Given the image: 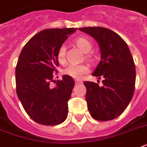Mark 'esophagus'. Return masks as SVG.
I'll list each match as a JSON object with an SVG mask.
<instances>
[{
  "label": "esophagus",
  "instance_id": "1",
  "mask_svg": "<svg viewBox=\"0 0 147 147\" xmlns=\"http://www.w3.org/2000/svg\"><path fill=\"white\" fill-rule=\"evenodd\" d=\"M76 84H82V81H80V80H76Z\"/></svg>",
  "mask_w": 147,
  "mask_h": 147
}]
</instances>
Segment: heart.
<instances>
[{
	"mask_svg": "<svg viewBox=\"0 0 147 147\" xmlns=\"http://www.w3.org/2000/svg\"><path fill=\"white\" fill-rule=\"evenodd\" d=\"M75 42L76 43L77 46L82 50L84 53H88L90 51V49L92 47L91 43L89 41L87 38L81 37L76 39ZM65 45H62L59 47L57 51V59L59 63L64 64L65 63L66 58H65ZM89 68L88 65H70L68 66L65 69L64 72L65 75L73 78L75 79H81L82 76L84 74L88 72Z\"/></svg>",
	"mask_w": 147,
	"mask_h": 147,
	"instance_id": "b5f03b06",
	"label": "heart"
}]
</instances>
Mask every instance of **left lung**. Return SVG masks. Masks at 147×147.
Here are the masks:
<instances>
[{
	"label": "left lung",
	"instance_id": "8db88e82",
	"mask_svg": "<svg viewBox=\"0 0 147 147\" xmlns=\"http://www.w3.org/2000/svg\"><path fill=\"white\" fill-rule=\"evenodd\" d=\"M78 29L93 37L100 50L101 59L92 76L102 78V86L84 82L89 113L98 121L115 119L127 108L134 92L136 70L131 51L125 40L109 28Z\"/></svg>",
	"mask_w": 147,
	"mask_h": 147
}]
</instances>
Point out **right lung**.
I'll list each match as a JSON object with an SVG mask.
<instances>
[{
  "label": "right lung",
  "mask_w": 147,
  "mask_h": 147,
  "mask_svg": "<svg viewBox=\"0 0 147 147\" xmlns=\"http://www.w3.org/2000/svg\"><path fill=\"white\" fill-rule=\"evenodd\" d=\"M77 28H48L32 37L22 48L16 67V94L32 120L57 125L68 115V101L75 82L64 75L51 87L53 72L59 65L58 49Z\"/></svg>",
  "instance_id": "obj_1"
}]
</instances>
